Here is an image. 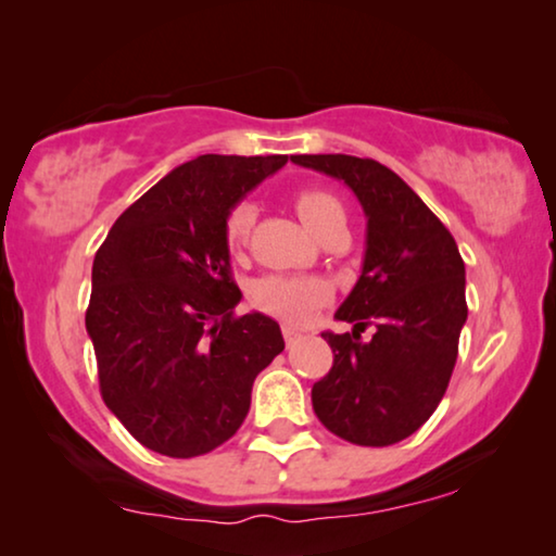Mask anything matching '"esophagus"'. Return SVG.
Returning a JSON list of instances; mask_svg holds the SVG:
<instances>
[{
	"label": "esophagus",
	"instance_id": "obj_1",
	"mask_svg": "<svg viewBox=\"0 0 556 556\" xmlns=\"http://www.w3.org/2000/svg\"><path fill=\"white\" fill-rule=\"evenodd\" d=\"M281 334H285V342H287V345H294V342L302 338V332H300V330H294L292 325H285V327H281Z\"/></svg>",
	"mask_w": 556,
	"mask_h": 556
}]
</instances>
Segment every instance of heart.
<instances>
[{
    "label": "heart",
    "instance_id": "heart-1",
    "mask_svg": "<svg viewBox=\"0 0 556 556\" xmlns=\"http://www.w3.org/2000/svg\"><path fill=\"white\" fill-rule=\"evenodd\" d=\"M294 211L300 222L315 233H323L327 226L342 222L345 224V208L327 191H300L294 197ZM254 222L252 203H239L229 211L224 222V244L229 254H239L249 237ZM327 289L323 281L309 277H267L256 281L254 302L256 307L269 312L285 323L300 325L325 302Z\"/></svg>",
    "mask_w": 556,
    "mask_h": 556
}]
</instances>
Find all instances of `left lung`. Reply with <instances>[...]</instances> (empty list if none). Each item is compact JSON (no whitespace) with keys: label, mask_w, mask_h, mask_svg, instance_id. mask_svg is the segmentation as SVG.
<instances>
[{"label":"left lung","mask_w":556,"mask_h":556,"mask_svg":"<svg viewBox=\"0 0 556 556\" xmlns=\"http://www.w3.org/2000/svg\"><path fill=\"white\" fill-rule=\"evenodd\" d=\"M338 178L365 211V260L334 317L353 332H323L332 367L312 386L327 431L357 445H393L433 416L448 388L466 325V267L456 241L416 191L372 159L294 155ZM367 324L370 341H359Z\"/></svg>","instance_id":"1"}]
</instances>
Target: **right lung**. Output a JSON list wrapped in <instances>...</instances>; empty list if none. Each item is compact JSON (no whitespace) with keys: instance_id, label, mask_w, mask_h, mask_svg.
Returning <instances> with one entry per match:
<instances>
[{"instance_id":"obj_1","label":"right lung","mask_w":556,"mask_h":556,"mask_svg":"<svg viewBox=\"0 0 556 556\" xmlns=\"http://www.w3.org/2000/svg\"><path fill=\"white\" fill-rule=\"evenodd\" d=\"M287 155H199L128 206L92 262L85 327L103 401L146 448L214 451L239 431L254 378L285 350L275 319L241 302L224 244L229 211Z\"/></svg>"}]
</instances>
